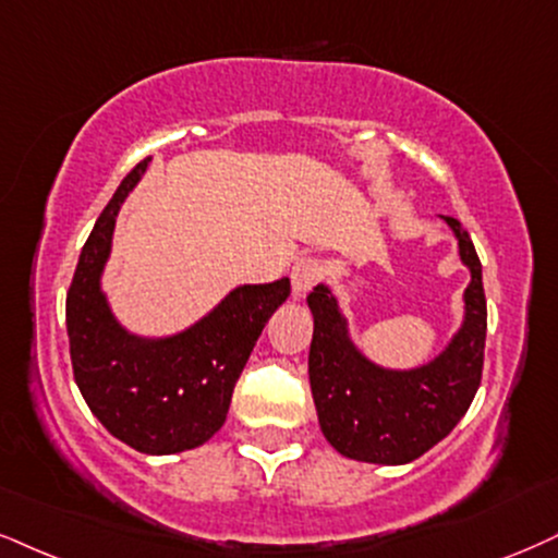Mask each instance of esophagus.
I'll list each match as a JSON object with an SVG mask.
<instances>
[{
    "label": "esophagus",
    "instance_id": "obj_1",
    "mask_svg": "<svg viewBox=\"0 0 558 558\" xmlns=\"http://www.w3.org/2000/svg\"><path fill=\"white\" fill-rule=\"evenodd\" d=\"M323 279V264L318 258H300L292 266V290L294 298H305L315 284Z\"/></svg>",
    "mask_w": 558,
    "mask_h": 558
}]
</instances>
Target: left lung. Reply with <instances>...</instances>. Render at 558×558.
Returning <instances> with one entry per match:
<instances>
[{
    "label": "left lung",
    "mask_w": 558,
    "mask_h": 558,
    "mask_svg": "<svg viewBox=\"0 0 558 558\" xmlns=\"http://www.w3.org/2000/svg\"><path fill=\"white\" fill-rule=\"evenodd\" d=\"M458 238L460 260L471 268L463 326L445 352L414 369L369 362L354 341L326 284L307 294L313 343L307 373L323 435L341 456L364 463H411L452 432L476 396L484 369L486 298L481 260L458 219L442 217Z\"/></svg>",
    "instance_id": "1"
}]
</instances>
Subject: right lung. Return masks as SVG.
<instances>
[{
    "mask_svg": "<svg viewBox=\"0 0 558 558\" xmlns=\"http://www.w3.org/2000/svg\"><path fill=\"white\" fill-rule=\"evenodd\" d=\"M149 157L123 178L82 247L66 294L74 380L89 411L144 456H173L215 437L260 331L290 298V279L235 287L209 315L165 339L129 333L116 320L100 277L121 204Z\"/></svg>",
    "mask_w": 558,
    "mask_h": 558,
    "instance_id": "1",
    "label": "right lung"
}]
</instances>
